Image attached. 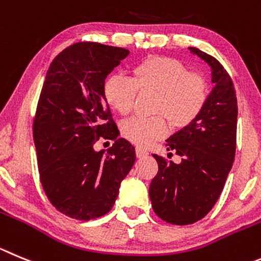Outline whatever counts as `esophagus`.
Returning a JSON list of instances; mask_svg holds the SVG:
<instances>
[{
    "instance_id": "1",
    "label": "esophagus",
    "mask_w": 261,
    "mask_h": 261,
    "mask_svg": "<svg viewBox=\"0 0 261 261\" xmlns=\"http://www.w3.org/2000/svg\"><path fill=\"white\" fill-rule=\"evenodd\" d=\"M135 152H136V157L138 158H142V157H145V155H148V150L143 149V148L140 147H136Z\"/></svg>"
}]
</instances>
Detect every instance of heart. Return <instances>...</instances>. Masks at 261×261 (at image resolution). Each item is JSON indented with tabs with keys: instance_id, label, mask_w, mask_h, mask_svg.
Listing matches in <instances>:
<instances>
[{
	"instance_id": "obj_1",
	"label": "heart",
	"mask_w": 261,
	"mask_h": 261,
	"mask_svg": "<svg viewBox=\"0 0 261 261\" xmlns=\"http://www.w3.org/2000/svg\"><path fill=\"white\" fill-rule=\"evenodd\" d=\"M138 92L155 94L153 113L158 116L131 117L122 122L121 134L134 144L148 147L167 134V118L176 128L196 121L207 103L208 84L172 58L150 57L131 69V79L111 75L103 85L107 104L119 114L130 113Z\"/></svg>"
}]
</instances>
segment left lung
<instances>
[{
	"mask_svg": "<svg viewBox=\"0 0 261 261\" xmlns=\"http://www.w3.org/2000/svg\"><path fill=\"white\" fill-rule=\"evenodd\" d=\"M189 50L210 65L215 86L196 121L166 140L167 150H175L181 162L153 154L158 172L149 187L153 211L176 225L193 224L210 213L232 169L237 139L238 107L230 75L214 57Z\"/></svg>",
	"mask_w": 261,
	"mask_h": 261,
	"instance_id": "left-lung-1",
	"label": "left lung"
}]
</instances>
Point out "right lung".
I'll return each instance as SVG.
<instances>
[{
  "label": "right lung",
  "instance_id": "right-lung-1",
  "mask_svg": "<svg viewBox=\"0 0 261 261\" xmlns=\"http://www.w3.org/2000/svg\"><path fill=\"white\" fill-rule=\"evenodd\" d=\"M128 55L122 47L79 42L48 67L33 121L41 184L53 206L77 220H91L113 207L121 181L136 160L103 96L107 75ZM113 140L107 155L93 145Z\"/></svg>",
  "mask_w": 261,
  "mask_h": 261
}]
</instances>
